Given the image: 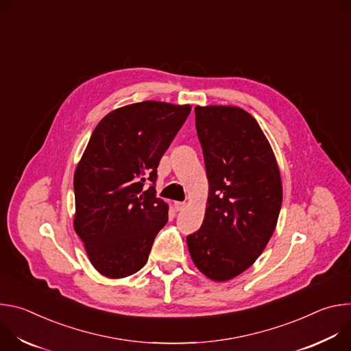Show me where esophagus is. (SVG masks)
Segmentation results:
<instances>
[{"label": "esophagus", "instance_id": "esophagus-1", "mask_svg": "<svg viewBox=\"0 0 351 351\" xmlns=\"http://www.w3.org/2000/svg\"><path fill=\"white\" fill-rule=\"evenodd\" d=\"M186 208V203H182V202H176L175 203V210L176 211H182V210H184Z\"/></svg>", "mask_w": 351, "mask_h": 351}]
</instances>
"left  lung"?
Listing matches in <instances>:
<instances>
[{
	"label": "left lung",
	"instance_id": "left-lung-1",
	"mask_svg": "<svg viewBox=\"0 0 351 351\" xmlns=\"http://www.w3.org/2000/svg\"><path fill=\"white\" fill-rule=\"evenodd\" d=\"M208 178L202 228L187 236L199 272L226 282L252 267L267 247L282 206V180L258 122L232 106L194 108Z\"/></svg>",
	"mask_w": 351,
	"mask_h": 351
}]
</instances>
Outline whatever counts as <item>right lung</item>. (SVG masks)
I'll return each instance as SVG.
<instances>
[{"instance_id":"obj_1","label":"right lung","mask_w":351,"mask_h":351,"mask_svg":"<svg viewBox=\"0 0 351 351\" xmlns=\"http://www.w3.org/2000/svg\"><path fill=\"white\" fill-rule=\"evenodd\" d=\"M191 107L143 101L117 108L95 126L73 176V228L91 265L110 279L140 271L168 204L156 195L160 160ZM154 186L148 189L143 182Z\"/></svg>"}]
</instances>
